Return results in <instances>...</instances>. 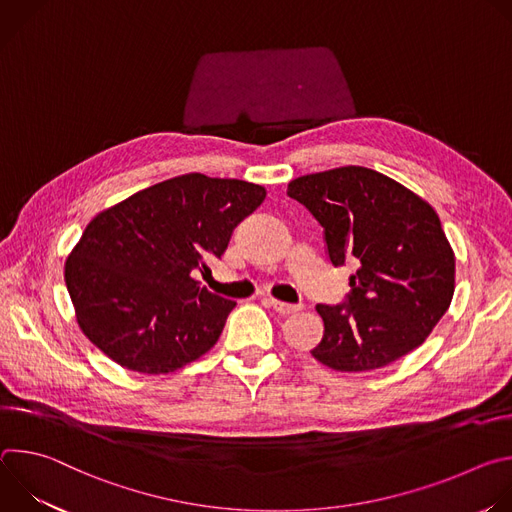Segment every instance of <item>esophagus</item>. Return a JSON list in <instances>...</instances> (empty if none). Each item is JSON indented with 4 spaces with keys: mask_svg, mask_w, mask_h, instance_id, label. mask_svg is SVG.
<instances>
[{
    "mask_svg": "<svg viewBox=\"0 0 512 512\" xmlns=\"http://www.w3.org/2000/svg\"><path fill=\"white\" fill-rule=\"evenodd\" d=\"M267 304L275 310V312H279V314H294V312H300L302 308H304V304H285V302H279V300H275V298H269L267 300Z\"/></svg>",
    "mask_w": 512,
    "mask_h": 512,
    "instance_id": "esophagus-1",
    "label": "esophagus"
}]
</instances>
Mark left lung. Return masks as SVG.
Listing matches in <instances>:
<instances>
[{"label":"left lung","mask_w":512,"mask_h":512,"mask_svg":"<svg viewBox=\"0 0 512 512\" xmlns=\"http://www.w3.org/2000/svg\"><path fill=\"white\" fill-rule=\"evenodd\" d=\"M287 196L324 229L334 267L354 257L344 304H318L324 336L312 356L344 373L375 371L425 342L448 312L456 259L440 216L399 182L362 166L300 176Z\"/></svg>","instance_id":"8db88e82"}]
</instances>
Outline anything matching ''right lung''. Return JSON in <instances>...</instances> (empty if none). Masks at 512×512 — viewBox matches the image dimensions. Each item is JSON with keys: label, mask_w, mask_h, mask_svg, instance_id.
Listing matches in <instances>:
<instances>
[{"label": "right lung", "mask_w": 512, "mask_h": 512, "mask_svg": "<svg viewBox=\"0 0 512 512\" xmlns=\"http://www.w3.org/2000/svg\"><path fill=\"white\" fill-rule=\"evenodd\" d=\"M265 188L184 174L99 212L66 259L85 336L121 367L166 375L208 352L237 306L192 277L227 251Z\"/></svg>", "instance_id": "obj_1"}]
</instances>
